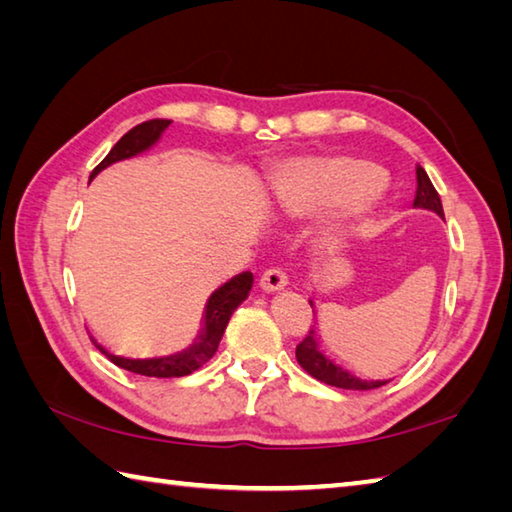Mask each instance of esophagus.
I'll return each mask as SVG.
<instances>
[{
	"label": "esophagus",
	"instance_id": "obj_1",
	"mask_svg": "<svg viewBox=\"0 0 512 512\" xmlns=\"http://www.w3.org/2000/svg\"><path fill=\"white\" fill-rule=\"evenodd\" d=\"M288 284V277L284 270L279 266H270L262 273V279H259V286H262L266 292H273V290H281Z\"/></svg>",
	"mask_w": 512,
	"mask_h": 512
}]
</instances>
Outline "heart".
<instances>
[{
  "instance_id": "heart-1",
  "label": "heart",
  "mask_w": 512,
  "mask_h": 512,
  "mask_svg": "<svg viewBox=\"0 0 512 512\" xmlns=\"http://www.w3.org/2000/svg\"><path fill=\"white\" fill-rule=\"evenodd\" d=\"M383 173L372 162L347 154H310L284 162L270 182L275 211L288 217H306L334 209L330 233L343 237L361 231L372 209Z\"/></svg>"
}]
</instances>
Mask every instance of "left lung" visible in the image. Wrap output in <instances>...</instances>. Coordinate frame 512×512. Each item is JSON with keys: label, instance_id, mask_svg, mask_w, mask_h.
Here are the masks:
<instances>
[{"label": "left lung", "instance_id": "8db88e82", "mask_svg": "<svg viewBox=\"0 0 512 512\" xmlns=\"http://www.w3.org/2000/svg\"><path fill=\"white\" fill-rule=\"evenodd\" d=\"M416 182L418 184H416V198H413V206L436 211L440 217H444L440 195L436 187L431 184L427 171H424L420 165H416ZM297 361L312 378H317L321 383L332 385V387L367 391V389H378L389 383V380H363L347 372V369H343L341 365H334L328 356L321 354L314 328L308 330V334L303 336V341L297 345Z\"/></svg>", "mask_w": 512, "mask_h": 512}]
</instances>
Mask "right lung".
Returning <instances> with one entry per match:
<instances>
[{"label":"right lung","mask_w":512,"mask_h":512,"mask_svg":"<svg viewBox=\"0 0 512 512\" xmlns=\"http://www.w3.org/2000/svg\"><path fill=\"white\" fill-rule=\"evenodd\" d=\"M171 125L169 118H151V121L140 123L136 127L129 129V132L118 140V143L112 147L110 154H107L99 165L94 167L90 173V180L99 173L101 169L110 167L116 160H125L132 158L140 151H145L151 147L160 138V134ZM253 286V273H242L233 277L231 281H226L222 288H217L209 303H206V312H204V330L200 334V339L195 345H191L189 350H184L180 354L165 356V358H123L116 356L112 352H107L103 345L92 343L99 347L101 354H105L110 361L118 367L127 369V372H134L140 376H156V378H173V376H187L193 374L195 369H200L204 363L211 361V356L217 352V345H220L222 334L228 325V319L235 312V308L248 297V290Z\"/></svg>","instance_id":"right-lung-1"}]
</instances>
